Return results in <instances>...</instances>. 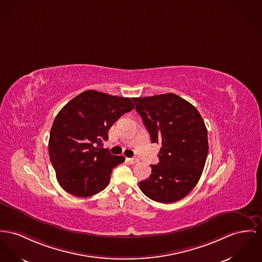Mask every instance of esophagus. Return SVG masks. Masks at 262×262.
<instances>
[{"instance_id": "1", "label": "esophagus", "mask_w": 262, "mask_h": 262, "mask_svg": "<svg viewBox=\"0 0 262 262\" xmlns=\"http://www.w3.org/2000/svg\"><path fill=\"white\" fill-rule=\"evenodd\" d=\"M127 161H128L130 164H132V165L137 164V163L139 162V160H138L137 158H127Z\"/></svg>"}]
</instances>
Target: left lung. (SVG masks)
<instances>
[{"mask_svg":"<svg viewBox=\"0 0 262 262\" xmlns=\"http://www.w3.org/2000/svg\"><path fill=\"white\" fill-rule=\"evenodd\" d=\"M152 143L161 145L157 165L140 182L149 199L170 204L198 184L209 152L208 130L196 108L174 93L132 98Z\"/></svg>","mask_w":262,"mask_h":262,"instance_id":"left-lung-1","label":"left lung"}]
</instances>
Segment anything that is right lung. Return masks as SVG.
<instances>
[{
  "instance_id": "1",
  "label": "right lung",
  "mask_w": 262,
  "mask_h": 262,
  "mask_svg": "<svg viewBox=\"0 0 262 262\" xmlns=\"http://www.w3.org/2000/svg\"><path fill=\"white\" fill-rule=\"evenodd\" d=\"M134 104L130 98L84 91L56 115L49 152L56 179L72 195L88 198L108 186L113 168L125 161L102 148L108 130Z\"/></svg>"
}]
</instances>
